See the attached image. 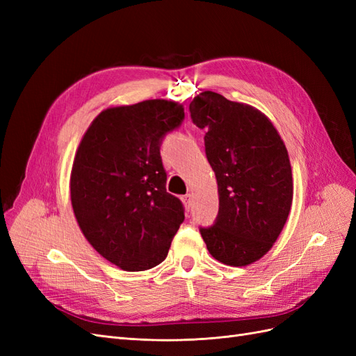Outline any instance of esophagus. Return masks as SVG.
Masks as SVG:
<instances>
[{
  "instance_id": "obj_1",
  "label": "esophagus",
  "mask_w": 356,
  "mask_h": 356,
  "mask_svg": "<svg viewBox=\"0 0 356 356\" xmlns=\"http://www.w3.org/2000/svg\"><path fill=\"white\" fill-rule=\"evenodd\" d=\"M182 200H184V203H186V207H188L190 208V204H191V200H193V195L191 193H187V195L182 197Z\"/></svg>"
}]
</instances>
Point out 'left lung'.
<instances>
[{
  "instance_id": "obj_1",
  "label": "left lung",
  "mask_w": 356,
  "mask_h": 356,
  "mask_svg": "<svg viewBox=\"0 0 356 356\" xmlns=\"http://www.w3.org/2000/svg\"><path fill=\"white\" fill-rule=\"evenodd\" d=\"M190 113L208 131L204 148L220 199L217 221L200 229L202 238L220 263L252 264L272 250L293 204L286 147L264 113L220 93H199Z\"/></svg>"
}]
</instances>
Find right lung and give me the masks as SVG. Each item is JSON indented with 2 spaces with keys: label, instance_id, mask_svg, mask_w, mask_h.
Returning a JSON list of instances; mask_svg holds the SVG:
<instances>
[{
  "label": "right lung",
  "instance_id": "add662e5",
  "mask_svg": "<svg viewBox=\"0 0 356 356\" xmlns=\"http://www.w3.org/2000/svg\"><path fill=\"white\" fill-rule=\"evenodd\" d=\"M184 106L166 99L108 106L95 117L75 152L70 191L84 238L105 260L144 272L165 260L184 221L166 191L160 143L181 124Z\"/></svg>",
  "mask_w": 356,
  "mask_h": 356
}]
</instances>
